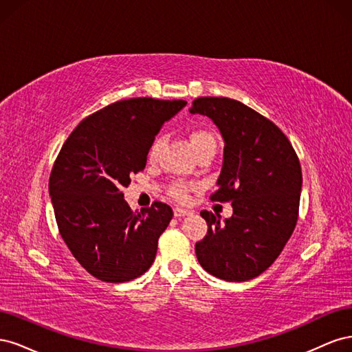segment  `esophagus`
<instances>
[{"label": "esophagus", "instance_id": "esophagus-1", "mask_svg": "<svg viewBox=\"0 0 352 352\" xmlns=\"http://www.w3.org/2000/svg\"><path fill=\"white\" fill-rule=\"evenodd\" d=\"M190 212H192V211H189V210H186V208H182V207H176V208L173 210V214H175V217H184V216H189Z\"/></svg>", "mask_w": 352, "mask_h": 352}]
</instances>
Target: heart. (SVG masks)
I'll list each match as a JSON object with an SVG mask.
<instances>
[{"instance_id": "heart-1", "label": "heart", "mask_w": 352, "mask_h": 352, "mask_svg": "<svg viewBox=\"0 0 352 352\" xmlns=\"http://www.w3.org/2000/svg\"><path fill=\"white\" fill-rule=\"evenodd\" d=\"M189 141L195 153L201 150H207V148H214L216 150V138L207 129H201V127H198V129H192L189 132ZM163 145H164V136L163 135L155 136L150 145V150H148V160H150V162H155L158 158L160 153H162ZM190 188H192V184H189L182 179H177L172 185H170L168 194L179 201H184L186 199Z\"/></svg>"}]
</instances>
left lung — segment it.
<instances>
[{
    "mask_svg": "<svg viewBox=\"0 0 352 352\" xmlns=\"http://www.w3.org/2000/svg\"><path fill=\"white\" fill-rule=\"evenodd\" d=\"M189 111L210 117L223 136V166L210 199L233 207L225 225L211 211H201L208 230L195 243L197 258L219 279H254L279 257L295 229L300 160L278 126L236 100L201 97Z\"/></svg>",
    "mask_w": 352,
    "mask_h": 352,
    "instance_id": "obj_1",
    "label": "left lung"
}]
</instances>
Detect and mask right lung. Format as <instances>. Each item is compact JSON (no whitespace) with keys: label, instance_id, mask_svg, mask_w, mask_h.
Returning a JSON list of instances; mask_svg holds the SVG:
<instances>
[{"label":"right lung","instance_id":"1","mask_svg":"<svg viewBox=\"0 0 352 352\" xmlns=\"http://www.w3.org/2000/svg\"><path fill=\"white\" fill-rule=\"evenodd\" d=\"M185 105L148 97L117 101L83 119L61 146L50 175L52 207L63 241L94 278L123 283L154 263L173 210L154 201L132 211L122 189L145 168L164 122Z\"/></svg>","mask_w":352,"mask_h":352}]
</instances>
